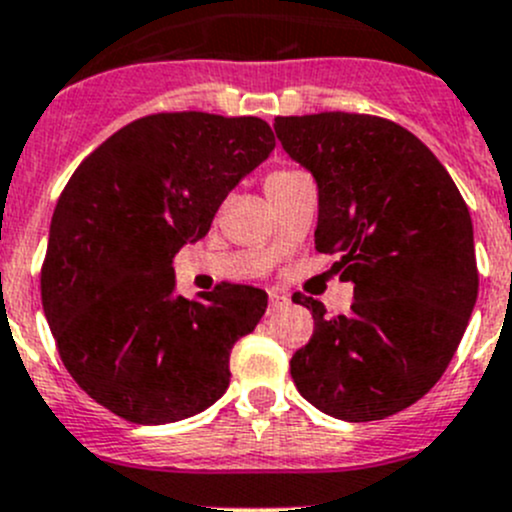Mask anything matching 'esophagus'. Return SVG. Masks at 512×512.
Returning a JSON list of instances; mask_svg holds the SVG:
<instances>
[{"mask_svg":"<svg viewBox=\"0 0 512 512\" xmlns=\"http://www.w3.org/2000/svg\"><path fill=\"white\" fill-rule=\"evenodd\" d=\"M288 306V296L281 291H268V311H278V308Z\"/></svg>","mask_w":512,"mask_h":512,"instance_id":"esophagus-1","label":"esophagus"}]
</instances>
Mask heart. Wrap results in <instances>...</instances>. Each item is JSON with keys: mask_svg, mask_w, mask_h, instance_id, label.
Instances as JSON below:
<instances>
[{"mask_svg": "<svg viewBox=\"0 0 512 512\" xmlns=\"http://www.w3.org/2000/svg\"><path fill=\"white\" fill-rule=\"evenodd\" d=\"M293 174H296V171H291V169H278V171H271V174L266 176V186L276 184V181H281V179H288V176H293Z\"/></svg>", "mask_w": 512, "mask_h": 512, "instance_id": "obj_1", "label": "heart"}]
</instances>
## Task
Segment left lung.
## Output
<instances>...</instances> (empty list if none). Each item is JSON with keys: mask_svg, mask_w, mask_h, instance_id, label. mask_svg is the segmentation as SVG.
Instances as JSON below:
<instances>
[{"mask_svg": "<svg viewBox=\"0 0 512 512\" xmlns=\"http://www.w3.org/2000/svg\"><path fill=\"white\" fill-rule=\"evenodd\" d=\"M278 141L318 184L316 251L353 283L348 316L296 293L313 336L291 358L298 393L351 423L381 421L438 383L478 298L473 221L418 136L371 114L276 116Z\"/></svg>", "mask_w": 512, "mask_h": 512, "instance_id": "8db88e82", "label": "left lung"}]
</instances>
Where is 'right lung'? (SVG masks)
<instances>
[{"instance_id":"right-lung-1","label":"right lung","mask_w":512,"mask_h":512,"mask_svg":"<svg viewBox=\"0 0 512 512\" xmlns=\"http://www.w3.org/2000/svg\"><path fill=\"white\" fill-rule=\"evenodd\" d=\"M273 146L258 116L171 111L126 124L74 171L49 226L42 306L64 366L99 406L161 426L224 396L231 348L268 296L221 283L189 301L171 261L209 234Z\"/></svg>"}]
</instances>
